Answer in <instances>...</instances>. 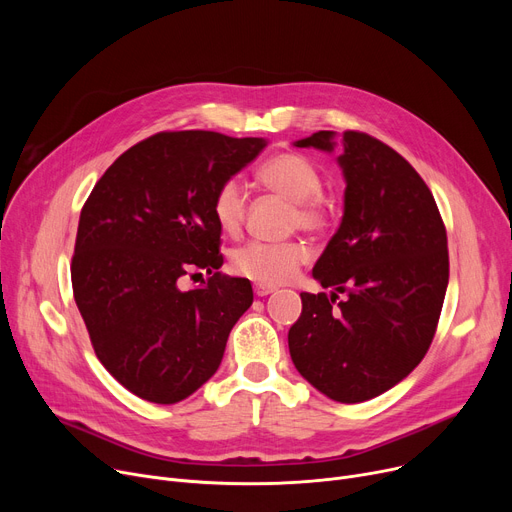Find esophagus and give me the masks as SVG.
I'll use <instances>...</instances> for the list:
<instances>
[{"instance_id":"1","label":"esophagus","mask_w":512,"mask_h":512,"mask_svg":"<svg viewBox=\"0 0 512 512\" xmlns=\"http://www.w3.org/2000/svg\"><path fill=\"white\" fill-rule=\"evenodd\" d=\"M253 290H255L257 297H267V294H272L276 288L270 286V284H255Z\"/></svg>"}]
</instances>
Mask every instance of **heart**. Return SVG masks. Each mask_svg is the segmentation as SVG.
<instances>
[{"instance_id":"heart-1","label":"heart","mask_w":512,"mask_h":512,"mask_svg":"<svg viewBox=\"0 0 512 512\" xmlns=\"http://www.w3.org/2000/svg\"><path fill=\"white\" fill-rule=\"evenodd\" d=\"M257 180L263 188L292 201L290 222L309 232H328L338 220V203L321 191L324 176L319 168L301 153L282 151L265 159L257 170ZM247 195L236 178H226L215 188L211 213L218 226L236 234L245 222ZM311 257L303 240L263 242L253 240L232 255L234 272L259 284L288 282L299 267Z\"/></svg>"}]
</instances>
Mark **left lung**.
I'll use <instances>...</instances> for the list:
<instances>
[{"instance_id": "8db88e82", "label": "left lung", "mask_w": 512, "mask_h": 512, "mask_svg": "<svg viewBox=\"0 0 512 512\" xmlns=\"http://www.w3.org/2000/svg\"><path fill=\"white\" fill-rule=\"evenodd\" d=\"M340 145L344 215L313 267L334 292H301L288 348L313 388L353 405L390 390L425 357L448 286V240L432 191L405 157L359 130H346ZM297 147L332 151L334 132ZM340 291L347 297L336 302Z\"/></svg>"}]
</instances>
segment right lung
I'll return each mask as SVG.
<instances>
[{"label": "right lung", "mask_w": 512, "mask_h": 512, "mask_svg": "<svg viewBox=\"0 0 512 512\" xmlns=\"http://www.w3.org/2000/svg\"><path fill=\"white\" fill-rule=\"evenodd\" d=\"M263 147L211 130L157 132L105 170L80 211L74 301L101 365L143 400L174 405L199 390L253 303L249 280L220 272L211 199ZM195 269L208 282L180 291Z\"/></svg>", "instance_id": "add662e5"}]
</instances>
